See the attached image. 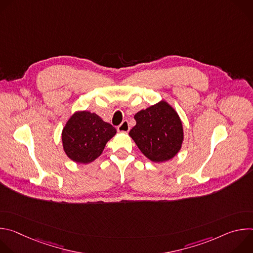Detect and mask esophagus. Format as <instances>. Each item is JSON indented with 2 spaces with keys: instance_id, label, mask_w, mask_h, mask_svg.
Returning a JSON list of instances; mask_svg holds the SVG:
<instances>
[{
  "instance_id": "34e87169",
  "label": "esophagus",
  "mask_w": 253,
  "mask_h": 253,
  "mask_svg": "<svg viewBox=\"0 0 253 253\" xmlns=\"http://www.w3.org/2000/svg\"><path fill=\"white\" fill-rule=\"evenodd\" d=\"M117 130L119 131V132H123V133H127V132H129V130H130V126H129V123H128V121H123L118 127H117Z\"/></svg>"
}]
</instances>
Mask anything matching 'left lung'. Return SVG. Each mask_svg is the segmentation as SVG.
<instances>
[{
    "instance_id": "8db88e82",
    "label": "left lung",
    "mask_w": 253,
    "mask_h": 253,
    "mask_svg": "<svg viewBox=\"0 0 253 253\" xmlns=\"http://www.w3.org/2000/svg\"><path fill=\"white\" fill-rule=\"evenodd\" d=\"M136 125L129 136L144 156L155 163L174 158L182 147L184 130L177 111L165 100L134 115Z\"/></svg>"
}]
</instances>
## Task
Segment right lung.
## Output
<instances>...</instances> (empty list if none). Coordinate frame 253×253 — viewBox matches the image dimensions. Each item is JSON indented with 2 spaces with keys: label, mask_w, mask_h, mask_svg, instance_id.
Here are the masks:
<instances>
[{
  "label": "right lung",
  "mask_w": 253,
  "mask_h": 253,
  "mask_svg": "<svg viewBox=\"0 0 253 253\" xmlns=\"http://www.w3.org/2000/svg\"><path fill=\"white\" fill-rule=\"evenodd\" d=\"M116 129L96 113L75 111L62 130L64 152L72 161L88 164L102 153L107 142L115 136Z\"/></svg>",
  "instance_id": "right-lung-1"
}]
</instances>
